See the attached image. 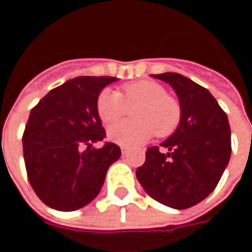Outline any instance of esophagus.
Returning <instances> with one entry per match:
<instances>
[{"label":"esophagus","mask_w":252,"mask_h":252,"mask_svg":"<svg viewBox=\"0 0 252 252\" xmlns=\"http://www.w3.org/2000/svg\"><path fill=\"white\" fill-rule=\"evenodd\" d=\"M121 153H123V155L128 154L129 153V147H126V146H121Z\"/></svg>","instance_id":"1"}]
</instances>
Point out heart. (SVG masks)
Masks as SVG:
<instances>
[{"mask_svg": "<svg viewBox=\"0 0 252 252\" xmlns=\"http://www.w3.org/2000/svg\"><path fill=\"white\" fill-rule=\"evenodd\" d=\"M135 104L137 106H134ZM135 119L116 123L108 129V137L121 146L143 144L158 133L171 135L180 124L182 109L178 99L167 94L163 85L155 81H136L126 83L117 93L104 89L97 97L95 108L104 124H112L128 113Z\"/></svg>", "mask_w": 252, "mask_h": 252, "instance_id": "b5f03b06", "label": "heart"}]
</instances>
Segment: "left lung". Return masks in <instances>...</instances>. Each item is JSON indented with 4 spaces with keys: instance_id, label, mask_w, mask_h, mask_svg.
I'll return each instance as SVG.
<instances>
[{
    "instance_id": "8db88e82",
    "label": "left lung",
    "mask_w": 252,
    "mask_h": 252,
    "mask_svg": "<svg viewBox=\"0 0 252 252\" xmlns=\"http://www.w3.org/2000/svg\"><path fill=\"white\" fill-rule=\"evenodd\" d=\"M169 83L182 116L160 147H148L137 181L150 197L174 209L198 204L215 190L231 158V128L225 112L205 88L177 72L153 75Z\"/></svg>"
}]
</instances>
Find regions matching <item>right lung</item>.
Returning <instances> with one entry per match:
<instances>
[{"instance_id":"obj_1","label":"right lung","mask_w":252,"mask_h":252,"mask_svg":"<svg viewBox=\"0 0 252 252\" xmlns=\"http://www.w3.org/2000/svg\"><path fill=\"white\" fill-rule=\"evenodd\" d=\"M115 77H77L52 89L31 110L23 135L25 169L36 195L62 212L77 211L97 197L109 166L120 158L105 137L97 113L98 94Z\"/></svg>"}]
</instances>
